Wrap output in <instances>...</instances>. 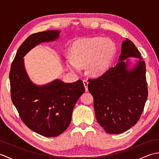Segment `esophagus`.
Wrapping results in <instances>:
<instances>
[{
  "label": "esophagus",
  "instance_id": "esophagus-1",
  "mask_svg": "<svg viewBox=\"0 0 159 159\" xmlns=\"http://www.w3.org/2000/svg\"><path fill=\"white\" fill-rule=\"evenodd\" d=\"M83 84H84V86H85V90H86V91L88 90V81H87V80L84 79V80H83Z\"/></svg>",
  "mask_w": 159,
  "mask_h": 159
}]
</instances>
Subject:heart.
Instances as JSON below:
<instances>
[{
	"instance_id": "heart-1",
	"label": "heart",
	"mask_w": 159,
	"mask_h": 159,
	"mask_svg": "<svg viewBox=\"0 0 159 159\" xmlns=\"http://www.w3.org/2000/svg\"><path fill=\"white\" fill-rule=\"evenodd\" d=\"M117 51L112 40L100 37L77 40L71 48V58L67 63L73 70L86 66L87 74L93 76L102 75L109 70Z\"/></svg>"
}]
</instances>
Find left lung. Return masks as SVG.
<instances>
[{
    "instance_id": "left-lung-1",
    "label": "left lung",
    "mask_w": 159,
    "mask_h": 159,
    "mask_svg": "<svg viewBox=\"0 0 159 159\" xmlns=\"http://www.w3.org/2000/svg\"><path fill=\"white\" fill-rule=\"evenodd\" d=\"M130 57L141 59L137 47L126 39L121 44L120 61L100 76L89 79L96 120L109 134L122 133L134 126L148 98L146 63L139 60L128 70V61L124 60Z\"/></svg>"
}]
</instances>
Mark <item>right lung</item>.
I'll return each instance as SVG.
<instances>
[{
	"instance_id": "obj_1",
	"label": "right lung",
	"mask_w": 159,
	"mask_h": 159,
	"mask_svg": "<svg viewBox=\"0 0 159 159\" xmlns=\"http://www.w3.org/2000/svg\"><path fill=\"white\" fill-rule=\"evenodd\" d=\"M59 31L33 33L20 46L9 72L11 97L21 120L26 126L44 137H57L69 126L72 111L85 92L81 80L72 83L55 80L37 86L26 74L23 57L33 47L59 38Z\"/></svg>"
}]
</instances>
